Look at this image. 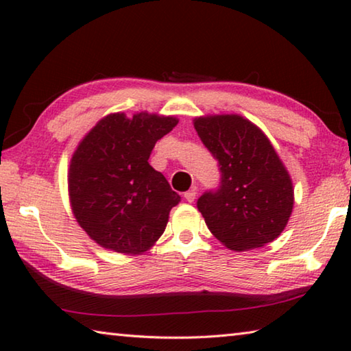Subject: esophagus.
Masks as SVG:
<instances>
[{
  "mask_svg": "<svg viewBox=\"0 0 351 351\" xmlns=\"http://www.w3.org/2000/svg\"><path fill=\"white\" fill-rule=\"evenodd\" d=\"M184 198H186L187 203H193L195 198H197V192H195V189L189 190V192L184 193Z\"/></svg>",
  "mask_w": 351,
  "mask_h": 351,
  "instance_id": "34e87169",
  "label": "esophagus"
}]
</instances>
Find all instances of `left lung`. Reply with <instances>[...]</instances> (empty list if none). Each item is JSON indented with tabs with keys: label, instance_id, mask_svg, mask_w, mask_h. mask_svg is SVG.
Returning a JSON list of instances; mask_svg holds the SVG:
<instances>
[{
	"label": "left lung",
	"instance_id": "1",
	"mask_svg": "<svg viewBox=\"0 0 351 351\" xmlns=\"http://www.w3.org/2000/svg\"><path fill=\"white\" fill-rule=\"evenodd\" d=\"M193 127L221 171L218 190L197 203L213 237L239 252L276 240L293 212L294 189L268 136L239 114L195 117Z\"/></svg>",
	"mask_w": 351,
	"mask_h": 351
}]
</instances>
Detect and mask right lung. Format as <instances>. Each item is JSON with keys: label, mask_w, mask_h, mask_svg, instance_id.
<instances>
[{"label": "right lung", "mask_w": 351, "mask_h": 351, "mask_svg": "<svg viewBox=\"0 0 351 351\" xmlns=\"http://www.w3.org/2000/svg\"><path fill=\"white\" fill-rule=\"evenodd\" d=\"M176 123L175 116L142 111L130 119L112 112L77 145L68 171L71 209L99 246L136 255L164 234L181 197L148 158Z\"/></svg>", "instance_id": "1"}]
</instances>
